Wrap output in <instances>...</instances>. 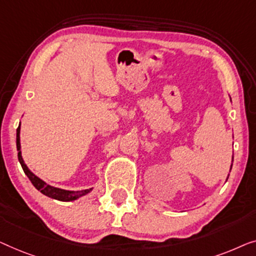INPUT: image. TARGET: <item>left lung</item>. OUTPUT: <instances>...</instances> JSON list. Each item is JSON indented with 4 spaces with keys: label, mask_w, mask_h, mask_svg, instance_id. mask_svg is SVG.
<instances>
[{
    "label": "left lung",
    "mask_w": 256,
    "mask_h": 256,
    "mask_svg": "<svg viewBox=\"0 0 256 256\" xmlns=\"http://www.w3.org/2000/svg\"><path fill=\"white\" fill-rule=\"evenodd\" d=\"M232 161H233V158H232ZM231 169H232V164H231Z\"/></svg>",
    "instance_id": "left-lung-1"
}]
</instances>
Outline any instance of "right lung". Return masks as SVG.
I'll return each instance as SVG.
<instances>
[{"instance_id":"add662e5","label":"right lung","mask_w":256,"mask_h":256,"mask_svg":"<svg viewBox=\"0 0 256 256\" xmlns=\"http://www.w3.org/2000/svg\"><path fill=\"white\" fill-rule=\"evenodd\" d=\"M16 145H17V150H18V160L20 164L23 168V170L25 172V175L28 176V180H30L32 184L34 186V188L39 190L42 194H44L45 196L51 197L53 200H58L61 202H72L75 200L80 197L87 195L92 190L90 189H86V190H78V192H72V190H64V189H60V188H56V186H52L46 183L45 181H42V178H39L37 175L34 174L26 164L24 162L23 156H22V150H20V124L18 125V128H17V133H16Z\"/></svg>"}]
</instances>
